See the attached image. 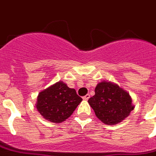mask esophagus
I'll return each instance as SVG.
<instances>
[{
	"label": "esophagus",
	"instance_id": "esophagus-1",
	"mask_svg": "<svg viewBox=\"0 0 156 156\" xmlns=\"http://www.w3.org/2000/svg\"><path fill=\"white\" fill-rule=\"evenodd\" d=\"M90 95H89V94H87V95H86L85 96H83V99L84 100H89V98H90Z\"/></svg>",
	"mask_w": 156,
	"mask_h": 156
}]
</instances>
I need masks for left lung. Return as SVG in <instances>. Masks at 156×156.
Segmentation results:
<instances>
[{"instance_id": "8db88e82", "label": "left lung", "mask_w": 156, "mask_h": 156, "mask_svg": "<svg viewBox=\"0 0 156 156\" xmlns=\"http://www.w3.org/2000/svg\"><path fill=\"white\" fill-rule=\"evenodd\" d=\"M95 93L88 103L95 116L106 125L113 126L120 123L134 108L129 94L116 83L102 81L97 84Z\"/></svg>"}]
</instances>
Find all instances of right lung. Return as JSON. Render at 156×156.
<instances>
[{
	"label": "right lung",
	"instance_id": "right-lung-1",
	"mask_svg": "<svg viewBox=\"0 0 156 156\" xmlns=\"http://www.w3.org/2000/svg\"><path fill=\"white\" fill-rule=\"evenodd\" d=\"M82 100L74 89L59 81L39 93L35 107L47 121L61 123L73 114Z\"/></svg>",
	"mask_w": 156,
	"mask_h": 156
}]
</instances>
